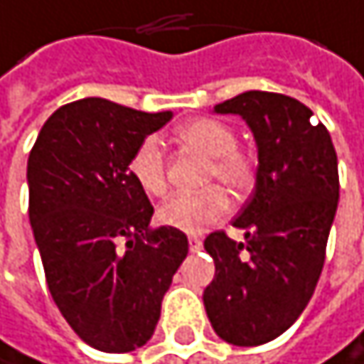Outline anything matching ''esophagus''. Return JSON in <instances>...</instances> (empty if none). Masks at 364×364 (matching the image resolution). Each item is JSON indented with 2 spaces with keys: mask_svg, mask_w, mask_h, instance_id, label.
Instances as JSON below:
<instances>
[{
  "mask_svg": "<svg viewBox=\"0 0 364 364\" xmlns=\"http://www.w3.org/2000/svg\"><path fill=\"white\" fill-rule=\"evenodd\" d=\"M190 252H200L203 250V239L200 237H190Z\"/></svg>",
  "mask_w": 364,
  "mask_h": 364,
  "instance_id": "34e87169",
  "label": "esophagus"
}]
</instances>
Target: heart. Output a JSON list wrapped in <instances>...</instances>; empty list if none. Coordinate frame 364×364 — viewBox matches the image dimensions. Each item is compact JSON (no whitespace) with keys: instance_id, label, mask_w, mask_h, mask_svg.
Segmentation results:
<instances>
[{"instance_id":"obj_1","label":"heart","mask_w":364,"mask_h":364,"mask_svg":"<svg viewBox=\"0 0 364 364\" xmlns=\"http://www.w3.org/2000/svg\"><path fill=\"white\" fill-rule=\"evenodd\" d=\"M176 138L186 146L211 159L209 178H220L232 190H243L254 176L252 159L237 151L235 129L218 119H196L176 129ZM127 170L136 186L149 196L166 192V159L157 138H144L129 157ZM228 211V198L220 188L200 194H176L157 209V220L181 232H203Z\"/></svg>"}]
</instances>
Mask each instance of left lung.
<instances>
[{
    "instance_id": "obj_1",
    "label": "left lung",
    "mask_w": 364,
    "mask_h": 364,
    "mask_svg": "<svg viewBox=\"0 0 364 364\" xmlns=\"http://www.w3.org/2000/svg\"><path fill=\"white\" fill-rule=\"evenodd\" d=\"M239 114L258 149L256 188L232 226L205 241L215 277L203 301L213 331L232 346H262L286 333L320 279L339 203L337 153L328 129L294 97L245 91L213 108Z\"/></svg>"
}]
</instances>
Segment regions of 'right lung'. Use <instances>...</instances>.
<instances>
[{"label": "right lung", "instance_id": "1", "mask_svg": "<svg viewBox=\"0 0 364 364\" xmlns=\"http://www.w3.org/2000/svg\"><path fill=\"white\" fill-rule=\"evenodd\" d=\"M170 117L85 97L46 119L27 159L29 222L50 296L100 352L151 339L188 256L183 232L151 228L153 207L127 170L136 146Z\"/></svg>", "mask_w": 364, "mask_h": 364}]
</instances>
